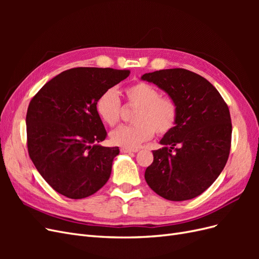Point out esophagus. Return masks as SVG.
Listing matches in <instances>:
<instances>
[{"mask_svg": "<svg viewBox=\"0 0 259 259\" xmlns=\"http://www.w3.org/2000/svg\"><path fill=\"white\" fill-rule=\"evenodd\" d=\"M122 152H125V153H133V152H137L138 149H127V148H122L121 149Z\"/></svg>", "mask_w": 259, "mask_h": 259, "instance_id": "esophagus-1", "label": "esophagus"}]
</instances>
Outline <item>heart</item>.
<instances>
[{
    "label": "heart",
    "mask_w": 259,
    "mask_h": 259,
    "mask_svg": "<svg viewBox=\"0 0 259 259\" xmlns=\"http://www.w3.org/2000/svg\"><path fill=\"white\" fill-rule=\"evenodd\" d=\"M125 98L132 106L138 107L134 117L135 124L124 125L110 134L115 146L137 149L152 138L154 133L166 135L174 130L178 119V106L174 98L162 96L155 86L139 81L124 91ZM121 100L117 93L110 89L105 91L96 101V112L105 124L114 126L120 122Z\"/></svg>",
    "instance_id": "b5f03b06"
}]
</instances>
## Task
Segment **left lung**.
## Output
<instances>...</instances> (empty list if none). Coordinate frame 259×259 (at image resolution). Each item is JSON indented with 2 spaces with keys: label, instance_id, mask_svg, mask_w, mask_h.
<instances>
[{
  "label": "left lung",
  "instance_id": "1",
  "mask_svg": "<svg viewBox=\"0 0 259 259\" xmlns=\"http://www.w3.org/2000/svg\"><path fill=\"white\" fill-rule=\"evenodd\" d=\"M178 106L176 126L153 150L145 171L149 187L169 201L198 197L224 169L231 147V117L221 94L204 77L175 68L145 73Z\"/></svg>",
  "mask_w": 259,
  "mask_h": 259
}]
</instances>
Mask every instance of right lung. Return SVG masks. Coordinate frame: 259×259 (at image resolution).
<instances>
[{"label": "right lung", "instance_id": "add662e5", "mask_svg": "<svg viewBox=\"0 0 259 259\" xmlns=\"http://www.w3.org/2000/svg\"><path fill=\"white\" fill-rule=\"evenodd\" d=\"M130 73L111 68H72L53 77L31 99L26 116L28 152L55 191L83 199L108 182L120 150L98 145L107 132L96 101Z\"/></svg>", "mask_w": 259, "mask_h": 259}]
</instances>
